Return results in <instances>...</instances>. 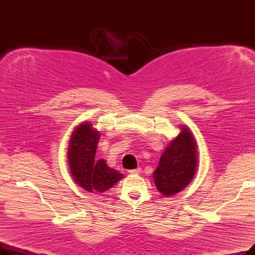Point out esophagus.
Masks as SVG:
<instances>
[{"instance_id": "obj_1", "label": "esophagus", "mask_w": 255, "mask_h": 255, "mask_svg": "<svg viewBox=\"0 0 255 255\" xmlns=\"http://www.w3.org/2000/svg\"><path fill=\"white\" fill-rule=\"evenodd\" d=\"M140 171H141V168L138 167V168H135V169H130L129 173H131V175H135V173H139Z\"/></svg>"}]
</instances>
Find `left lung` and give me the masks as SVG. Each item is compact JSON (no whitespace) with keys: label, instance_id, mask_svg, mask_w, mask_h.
<instances>
[{"label":"left lung","instance_id":"8db88e82","mask_svg":"<svg viewBox=\"0 0 255 255\" xmlns=\"http://www.w3.org/2000/svg\"><path fill=\"white\" fill-rule=\"evenodd\" d=\"M196 165L195 138L187 126L182 125L180 134L167 145L153 173L158 191L164 196L182 191L192 181Z\"/></svg>","mask_w":255,"mask_h":255}]
</instances>
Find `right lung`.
Instances as JSON below:
<instances>
[{
    "label": "right lung",
    "mask_w": 255,
    "mask_h": 255,
    "mask_svg": "<svg viewBox=\"0 0 255 255\" xmlns=\"http://www.w3.org/2000/svg\"><path fill=\"white\" fill-rule=\"evenodd\" d=\"M99 132L89 123L80 124L73 131L68 145V163L74 182L92 193H103L123 175L107 166L105 160H95Z\"/></svg>",
    "instance_id": "right-lung-1"
}]
</instances>
